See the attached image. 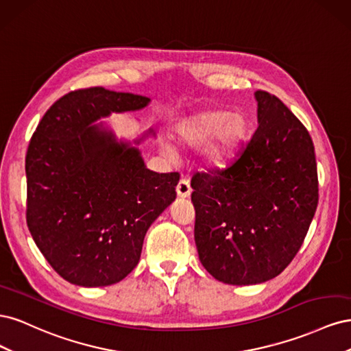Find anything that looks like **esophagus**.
I'll return each mask as SVG.
<instances>
[{"instance_id":"esophagus-1","label":"esophagus","mask_w":351,"mask_h":351,"mask_svg":"<svg viewBox=\"0 0 351 351\" xmlns=\"http://www.w3.org/2000/svg\"><path fill=\"white\" fill-rule=\"evenodd\" d=\"M190 193H192V187H190L189 180L182 178L177 184V195L178 197H189Z\"/></svg>"}]
</instances>
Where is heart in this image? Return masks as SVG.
I'll return each instance as SVG.
<instances>
[{"mask_svg":"<svg viewBox=\"0 0 351 351\" xmlns=\"http://www.w3.org/2000/svg\"><path fill=\"white\" fill-rule=\"evenodd\" d=\"M249 124L241 114L212 110L190 115L177 125V141L187 149L205 146L204 156L209 165H224L236 155L247 136Z\"/></svg>","mask_w":351,"mask_h":351,"instance_id":"b5f03b06","label":"heart"}]
</instances>
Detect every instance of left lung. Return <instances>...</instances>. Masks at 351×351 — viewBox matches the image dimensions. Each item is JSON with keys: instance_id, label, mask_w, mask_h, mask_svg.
Returning a JSON list of instances; mask_svg holds the SVG:
<instances>
[{"instance_id": "obj_1", "label": "left lung", "mask_w": 351, "mask_h": 351, "mask_svg": "<svg viewBox=\"0 0 351 351\" xmlns=\"http://www.w3.org/2000/svg\"><path fill=\"white\" fill-rule=\"evenodd\" d=\"M258 129L226 168L192 177L195 241L221 282L259 284L299 252L317 206L315 147L302 121L256 90Z\"/></svg>"}]
</instances>
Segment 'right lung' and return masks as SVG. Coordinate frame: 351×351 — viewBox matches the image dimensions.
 Here are the masks:
<instances>
[{
  "label": "right lung",
  "instance_id": "right-lung-1",
  "mask_svg": "<svg viewBox=\"0 0 351 351\" xmlns=\"http://www.w3.org/2000/svg\"><path fill=\"white\" fill-rule=\"evenodd\" d=\"M149 101L104 88L73 90L51 105L32 136L27 227L52 269L71 284L125 278L139 263L147 228L177 196L178 173L151 171L137 147L90 125Z\"/></svg>",
  "mask_w": 351,
  "mask_h": 351
}]
</instances>
